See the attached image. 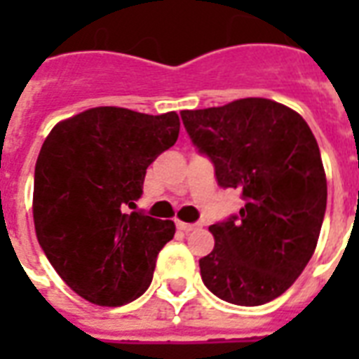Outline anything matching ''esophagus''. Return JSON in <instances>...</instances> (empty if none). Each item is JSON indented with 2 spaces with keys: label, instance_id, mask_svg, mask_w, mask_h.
<instances>
[{
  "label": "esophagus",
  "instance_id": "obj_1",
  "mask_svg": "<svg viewBox=\"0 0 359 359\" xmlns=\"http://www.w3.org/2000/svg\"><path fill=\"white\" fill-rule=\"evenodd\" d=\"M197 227H201V225H199V224H184V222H177V229L184 231V233L196 231Z\"/></svg>",
  "mask_w": 359,
  "mask_h": 359
}]
</instances>
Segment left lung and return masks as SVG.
I'll use <instances>...</instances> for the list:
<instances>
[{
	"mask_svg": "<svg viewBox=\"0 0 359 359\" xmlns=\"http://www.w3.org/2000/svg\"><path fill=\"white\" fill-rule=\"evenodd\" d=\"M222 188L242 191L238 214L208 227L203 283L235 306H262L294 283L311 259L326 212L317 140L300 114L268 98L180 111Z\"/></svg>",
	"mask_w": 359,
	"mask_h": 359,
	"instance_id": "8db88e82",
	"label": "left lung"
}]
</instances>
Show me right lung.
<instances>
[{"mask_svg":"<svg viewBox=\"0 0 359 359\" xmlns=\"http://www.w3.org/2000/svg\"><path fill=\"white\" fill-rule=\"evenodd\" d=\"M179 130L175 111L102 106L57 123L42 143L33 188L36 238L87 302L124 306L149 289L175 224L130 208L143 194L147 168L175 145Z\"/></svg>","mask_w":359,"mask_h":359,"instance_id":"right-lung-1","label":"right lung"}]
</instances>
